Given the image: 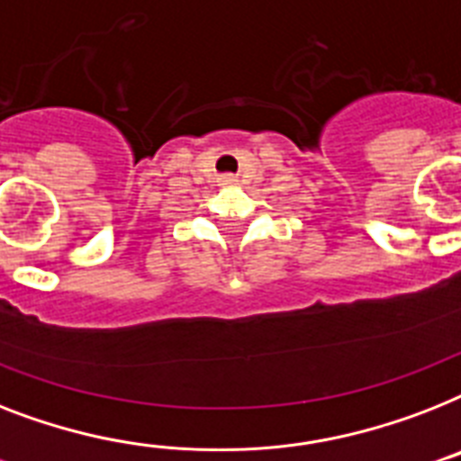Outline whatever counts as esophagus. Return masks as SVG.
I'll return each instance as SVG.
<instances>
[{
  "label": "esophagus",
  "mask_w": 461,
  "mask_h": 461,
  "mask_svg": "<svg viewBox=\"0 0 461 461\" xmlns=\"http://www.w3.org/2000/svg\"><path fill=\"white\" fill-rule=\"evenodd\" d=\"M220 182H222V185H227V186H231L234 182H237V179H234V175H222V177H220Z\"/></svg>",
  "instance_id": "esophagus-1"
}]
</instances>
